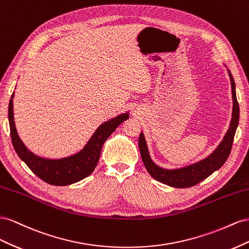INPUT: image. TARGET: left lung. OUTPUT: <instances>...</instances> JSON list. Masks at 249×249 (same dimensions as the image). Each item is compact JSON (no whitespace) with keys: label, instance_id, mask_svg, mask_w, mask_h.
<instances>
[{"label":"left lung","instance_id":"obj_1","mask_svg":"<svg viewBox=\"0 0 249 249\" xmlns=\"http://www.w3.org/2000/svg\"><path fill=\"white\" fill-rule=\"evenodd\" d=\"M229 71L231 84V94L233 103L231 113L232 118L231 120L230 128L227 130L222 142L219 144V146L215 150L213 151V153H211L208 156V158L197 161L195 164H192L179 169H164L156 165L151 160L150 154H149L148 151L144 133L141 132L139 138V148L142 156V160H143L148 173L150 174L154 179L173 188H190L204 180L212 173H214L216 170L223 166L231 151L233 138H235V133L239 124L240 113L239 104L236 96V84L235 81H233L231 71Z\"/></svg>","mask_w":249,"mask_h":249}]
</instances>
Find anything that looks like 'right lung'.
Returning <instances> with one entry per match:
<instances>
[{
	"mask_svg": "<svg viewBox=\"0 0 249 249\" xmlns=\"http://www.w3.org/2000/svg\"><path fill=\"white\" fill-rule=\"evenodd\" d=\"M13 97L14 91L8 106L10 136L14 150L35 175L53 186H68L80 181L93 173L100 159L104 142L121 123L129 118V112H125L106 121L98 127L81 151L68 158L50 160L35 155L19 139L14 123Z\"/></svg>",
	"mask_w": 249,
	"mask_h": 249,
	"instance_id": "add662e5",
	"label": "right lung"
}]
</instances>
